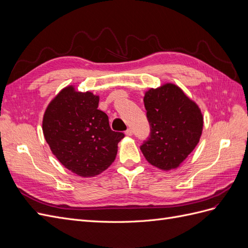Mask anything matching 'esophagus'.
<instances>
[{
    "label": "esophagus",
    "mask_w": 248,
    "mask_h": 248,
    "mask_svg": "<svg viewBox=\"0 0 248 248\" xmlns=\"http://www.w3.org/2000/svg\"><path fill=\"white\" fill-rule=\"evenodd\" d=\"M125 134H126V136H128V137H131L133 134V130L131 128H128L125 131Z\"/></svg>",
    "instance_id": "34e87169"
}]
</instances>
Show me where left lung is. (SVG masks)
Returning <instances> with one entry per match:
<instances>
[{
	"label": "left lung",
	"mask_w": 248,
	"mask_h": 248,
	"mask_svg": "<svg viewBox=\"0 0 248 248\" xmlns=\"http://www.w3.org/2000/svg\"><path fill=\"white\" fill-rule=\"evenodd\" d=\"M144 103L151 133L140 151L157 169L179 168L200 141L204 126L201 108L171 82L149 89Z\"/></svg>",
	"instance_id": "1"
}]
</instances>
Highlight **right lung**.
Returning a JSON list of instances; mask_svg holds the SVG:
<instances>
[{
    "mask_svg": "<svg viewBox=\"0 0 248 248\" xmlns=\"http://www.w3.org/2000/svg\"><path fill=\"white\" fill-rule=\"evenodd\" d=\"M99 96L65 87L47 106L42 130L52 154L80 177H95L114 162L122 132L110 129L108 117L98 109Z\"/></svg>",
    "mask_w": 248,
    "mask_h": 248,
    "instance_id": "obj_1",
    "label": "right lung"
}]
</instances>
